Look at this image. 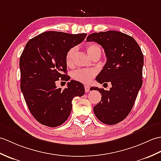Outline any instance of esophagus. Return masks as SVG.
Instances as JSON below:
<instances>
[{
  "label": "esophagus",
  "instance_id": "esophagus-1",
  "mask_svg": "<svg viewBox=\"0 0 161 161\" xmlns=\"http://www.w3.org/2000/svg\"><path fill=\"white\" fill-rule=\"evenodd\" d=\"M84 88H85V91L86 92H88L90 91V86L88 85H86L84 86Z\"/></svg>",
  "mask_w": 161,
  "mask_h": 161
}]
</instances>
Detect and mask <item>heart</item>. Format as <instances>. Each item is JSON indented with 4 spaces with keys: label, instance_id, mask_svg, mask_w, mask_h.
Wrapping results in <instances>:
<instances>
[{
    "label": "heart",
    "instance_id": "heart-1",
    "mask_svg": "<svg viewBox=\"0 0 161 161\" xmlns=\"http://www.w3.org/2000/svg\"><path fill=\"white\" fill-rule=\"evenodd\" d=\"M86 49L88 54L92 58L97 55L101 54V48L95 42H91L86 44ZM77 53L76 47H73L67 52L66 55V62L68 66H72L75 58V55ZM96 72L93 70L87 69H79L74 71L72 74L73 79L77 81L81 82L83 84L89 83L93 77L95 76Z\"/></svg>",
    "mask_w": 161,
    "mask_h": 161
}]
</instances>
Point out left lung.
<instances>
[{"mask_svg":"<svg viewBox=\"0 0 161 161\" xmlns=\"http://www.w3.org/2000/svg\"><path fill=\"white\" fill-rule=\"evenodd\" d=\"M87 42H95L105 51L107 61L96 77L100 84L111 83L109 91L92 87L102 93V100L93 108L99 120L114 125L126 118L132 109L143 84V55L132 37L120 31L93 33Z\"/></svg>","mask_w":161,"mask_h":161,"instance_id":"obj_1","label":"left lung"}]
</instances>
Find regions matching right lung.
Here are the masks:
<instances>
[{"instance_id": "obj_1", "label": "right lung", "mask_w": 161, "mask_h": 161, "mask_svg": "<svg viewBox=\"0 0 161 161\" xmlns=\"http://www.w3.org/2000/svg\"><path fill=\"white\" fill-rule=\"evenodd\" d=\"M86 33L47 31L28 41L20 58V89L30 113L41 124L55 128L68 119L75 97L84 94V85L70 80L64 90L55 86L68 81L66 55Z\"/></svg>"}]
</instances>
